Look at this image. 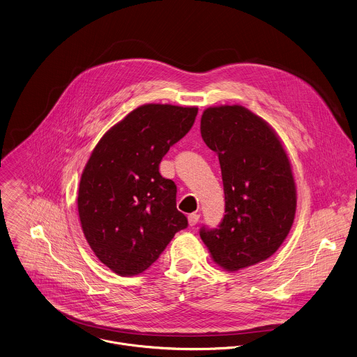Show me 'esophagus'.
Wrapping results in <instances>:
<instances>
[{"label":"esophagus","instance_id":"esophagus-1","mask_svg":"<svg viewBox=\"0 0 357 357\" xmlns=\"http://www.w3.org/2000/svg\"><path fill=\"white\" fill-rule=\"evenodd\" d=\"M199 219H200V215L196 214V213H193V214H190L188 216V222H189L190 226H195V225L199 222Z\"/></svg>","mask_w":357,"mask_h":357}]
</instances>
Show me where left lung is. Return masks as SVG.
Returning <instances> with one entry per match:
<instances>
[{"instance_id": "8db88e82", "label": "left lung", "mask_w": 357, "mask_h": 357, "mask_svg": "<svg viewBox=\"0 0 357 357\" xmlns=\"http://www.w3.org/2000/svg\"><path fill=\"white\" fill-rule=\"evenodd\" d=\"M202 137L218 154L225 216L200 237L215 264L237 272L271 258L294 223L296 185L276 131L241 105L207 107Z\"/></svg>"}]
</instances>
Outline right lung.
<instances>
[{"label":"right lung","instance_id":"add662e5","mask_svg":"<svg viewBox=\"0 0 357 357\" xmlns=\"http://www.w3.org/2000/svg\"><path fill=\"white\" fill-rule=\"evenodd\" d=\"M196 106L147 103L114 124L81 174L77 208L98 259L119 276L143 273L176 231V186L158 172L161 158L192 128Z\"/></svg>","mask_w":357,"mask_h":357}]
</instances>
